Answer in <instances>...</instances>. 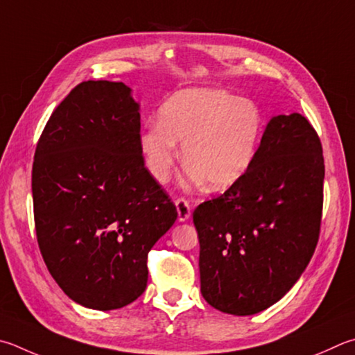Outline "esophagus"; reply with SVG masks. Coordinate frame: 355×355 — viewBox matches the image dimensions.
I'll return each mask as SVG.
<instances>
[{
	"label": "esophagus",
	"instance_id": "1",
	"mask_svg": "<svg viewBox=\"0 0 355 355\" xmlns=\"http://www.w3.org/2000/svg\"><path fill=\"white\" fill-rule=\"evenodd\" d=\"M175 206H177V211H178V220L180 222H186L188 218L191 217V203L188 202L186 198H177L175 200Z\"/></svg>",
	"mask_w": 355,
	"mask_h": 355
}]
</instances>
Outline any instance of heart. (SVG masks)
Segmentation results:
<instances>
[{"instance_id": "heart-1", "label": "heart", "mask_w": 355, "mask_h": 355, "mask_svg": "<svg viewBox=\"0 0 355 355\" xmlns=\"http://www.w3.org/2000/svg\"><path fill=\"white\" fill-rule=\"evenodd\" d=\"M263 130L254 102L217 88H191L172 94L139 137L152 177L169 180L183 141L191 182L222 191L239 182L253 164Z\"/></svg>"}]
</instances>
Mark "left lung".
<instances>
[{
	"instance_id": "obj_1",
	"label": "left lung",
	"mask_w": 355,
	"mask_h": 355,
	"mask_svg": "<svg viewBox=\"0 0 355 355\" xmlns=\"http://www.w3.org/2000/svg\"><path fill=\"white\" fill-rule=\"evenodd\" d=\"M323 182V149L311 122L300 113L270 119L247 173L194 211L208 304L243 317L293 287L318 243Z\"/></svg>"
}]
</instances>
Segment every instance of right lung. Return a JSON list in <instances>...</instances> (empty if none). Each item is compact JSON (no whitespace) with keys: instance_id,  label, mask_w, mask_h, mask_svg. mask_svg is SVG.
<instances>
[{"instance_id":"1","label":"right lung","mask_w":355,"mask_h":355,"mask_svg":"<svg viewBox=\"0 0 355 355\" xmlns=\"http://www.w3.org/2000/svg\"><path fill=\"white\" fill-rule=\"evenodd\" d=\"M139 104L122 82H82L51 114L32 166L37 241L59 287L96 311L130 304L177 208L146 169Z\"/></svg>"}]
</instances>
